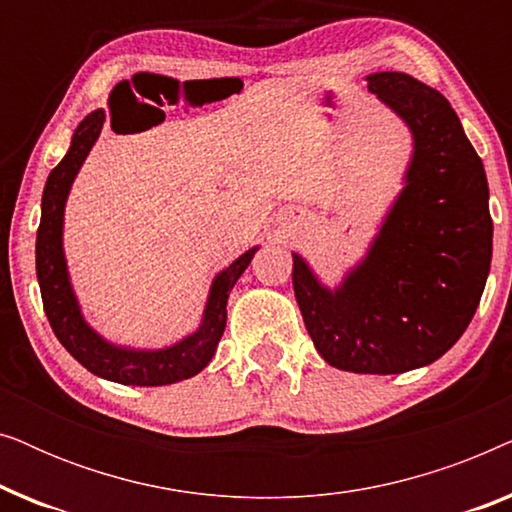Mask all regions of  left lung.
<instances>
[{
    "label": "left lung",
    "mask_w": 512,
    "mask_h": 512,
    "mask_svg": "<svg viewBox=\"0 0 512 512\" xmlns=\"http://www.w3.org/2000/svg\"><path fill=\"white\" fill-rule=\"evenodd\" d=\"M366 81L412 132L403 188L335 289L293 251V291L324 361L398 375L429 366L464 335L485 291L494 226L485 167L450 102L403 72Z\"/></svg>",
    "instance_id": "8db88e82"
}]
</instances>
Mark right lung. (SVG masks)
Here are the masks:
<instances>
[{
    "instance_id": "right-lung-1",
    "label": "right lung",
    "mask_w": 512,
    "mask_h": 512,
    "mask_svg": "<svg viewBox=\"0 0 512 512\" xmlns=\"http://www.w3.org/2000/svg\"><path fill=\"white\" fill-rule=\"evenodd\" d=\"M107 114L95 109L83 118L74 130L72 144L58 167L48 174L44 195H41V221L37 230V279L44 300V312L55 338L62 347L97 377L109 382L130 384V387H163L198 375L212 361L219 340L226 328L228 296L249 268L258 247L244 251L226 270H221L209 286V296L202 312L200 326L191 335L160 349H137L114 345L102 338L83 317L79 300L69 279L65 249H62V228H65V205L72 184L83 160L88 158L97 137L104 128Z\"/></svg>"
}]
</instances>
